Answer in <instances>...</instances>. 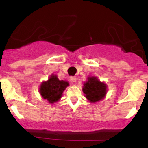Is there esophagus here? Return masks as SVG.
Returning <instances> with one entry per match:
<instances>
[{"instance_id": "1", "label": "esophagus", "mask_w": 148, "mask_h": 148, "mask_svg": "<svg viewBox=\"0 0 148 148\" xmlns=\"http://www.w3.org/2000/svg\"><path fill=\"white\" fill-rule=\"evenodd\" d=\"M70 80L71 82H77V77H70Z\"/></svg>"}]
</instances>
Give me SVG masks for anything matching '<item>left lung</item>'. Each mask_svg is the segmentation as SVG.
<instances>
[{
  "label": "left lung",
  "instance_id": "obj_1",
  "mask_svg": "<svg viewBox=\"0 0 148 148\" xmlns=\"http://www.w3.org/2000/svg\"><path fill=\"white\" fill-rule=\"evenodd\" d=\"M107 87L96 77H89L88 81L84 84L83 92L91 102H97L104 98Z\"/></svg>",
  "mask_w": 148,
  "mask_h": 148
}]
</instances>
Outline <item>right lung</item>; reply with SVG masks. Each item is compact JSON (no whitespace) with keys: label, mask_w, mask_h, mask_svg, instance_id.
<instances>
[{"label":"right lung","mask_w":148,"mask_h":148,"mask_svg":"<svg viewBox=\"0 0 148 148\" xmlns=\"http://www.w3.org/2000/svg\"><path fill=\"white\" fill-rule=\"evenodd\" d=\"M67 86H69L67 82L60 81L56 76H51L47 82L41 84L40 93L44 99L53 104L62 97V93Z\"/></svg>","instance_id":"right-lung-1"}]
</instances>
